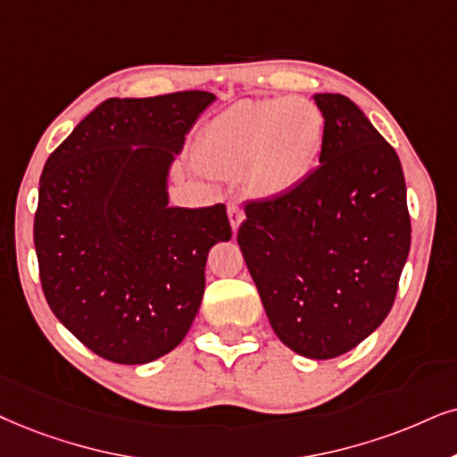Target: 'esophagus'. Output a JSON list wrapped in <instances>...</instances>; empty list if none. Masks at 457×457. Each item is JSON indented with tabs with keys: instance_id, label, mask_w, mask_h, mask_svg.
<instances>
[{
	"instance_id": "esophagus-1",
	"label": "esophagus",
	"mask_w": 457,
	"mask_h": 457,
	"mask_svg": "<svg viewBox=\"0 0 457 457\" xmlns=\"http://www.w3.org/2000/svg\"><path fill=\"white\" fill-rule=\"evenodd\" d=\"M228 217H229V225H232V229H234V234H236V229L240 228L242 219H245V212H242L240 206L229 204L228 206Z\"/></svg>"
}]
</instances>
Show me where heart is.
Masks as SVG:
<instances>
[{
  "instance_id": "b5f03b06",
  "label": "heart",
  "mask_w": 457,
  "mask_h": 457,
  "mask_svg": "<svg viewBox=\"0 0 457 457\" xmlns=\"http://www.w3.org/2000/svg\"><path fill=\"white\" fill-rule=\"evenodd\" d=\"M325 141V115L303 96L240 101L206 124L195 162L212 177L245 170L259 198H278L302 186Z\"/></svg>"
}]
</instances>
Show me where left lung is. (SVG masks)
<instances>
[{
    "instance_id": "obj_1",
    "label": "left lung",
    "mask_w": 457,
    "mask_h": 457,
    "mask_svg": "<svg viewBox=\"0 0 457 457\" xmlns=\"http://www.w3.org/2000/svg\"><path fill=\"white\" fill-rule=\"evenodd\" d=\"M320 166L278 198L246 202L238 245L287 348L327 361L395 303L411 245L401 160L348 96L320 92Z\"/></svg>"
}]
</instances>
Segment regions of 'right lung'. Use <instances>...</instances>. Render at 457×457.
<instances>
[{
	"mask_svg": "<svg viewBox=\"0 0 457 457\" xmlns=\"http://www.w3.org/2000/svg\"><path fill=\"white\" fill-rule=\"evenodd\" d=\"M215 95L107 99L46 160L33 240L46 302L95 354L145 365L183 342L223 204H169V175Z\"/></svg>",
	"mask_w": 457,
	"mask_h": 457,
	"instance_id": "right-lung-1",
	"label": "right lung"
}]
</instances>
